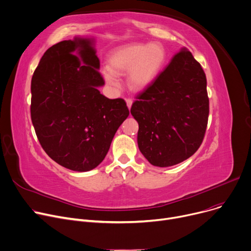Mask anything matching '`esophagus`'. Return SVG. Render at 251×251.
Instances as JSON below:
<instances>
[{"instance_id": "obj_1", "label": "esophagus", "mask_w": 251, "mask_h": 251, "mask_svg": "<svg viewBox=\"0 0 251 251\" xmlns=\"http://www.w3.org/2000/svg\"><path fill=\"white\" fill-rule=\"evenodd\" d=\"M126 103H127V107L130 109V108H131V106H132V103H133L132 99H130V98L126 99Z\"/></svg>"}]
</instances>
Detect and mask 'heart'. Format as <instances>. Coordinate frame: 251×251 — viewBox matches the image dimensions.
I'll return each instance as SVG.
<instances>
[{
	"label": "heart",
	"instance_id": "1",
	"mask_svg": "<svg viewBox=\"0 0 251 251\" xmlns=\"http://www.w3.org/2000/svg\"><path fill=\"white\" fill-rule=\"evenodd\" d=\"M166 59V51L162 44L130 43L117 48L109 57V71L105 76L111 85H117L116 75L128 74L130 88L143 90L155 80Z\"/></svg>",
	"mask_w": 251,
	"mask_h": 251
}]
</instances>
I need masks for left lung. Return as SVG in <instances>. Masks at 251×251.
<instances>
[{
  "label": "left lung",
  "instance_id": "obj_1",
  "mask_svg": "<svg viewBox=\"0 0 251 251\" xmlns=\"http://www.w3.org/2000/svg\"><path fill=\"white\" fill-rule=\"evenodd\" d=\"M135 98L130 112L139 125L138 147L152 165L177 164L201 146L209 117L207 78L189 50L174 55Z\"/></svg>",
  "mask_w": 251,
  "mask_h": 251
}]
</instances>
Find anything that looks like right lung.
Here are the masks:
<instances>
[{
	"mask_svg": "<svg viewBox=\"0 0 251 251\" xmlns=\"http://www.w3.org/2000/svg\"><path fill=\"white\" fill-rule=\"evenodd\" d=\"M79 48V56L73 54ZM90 39L48 48L31 79V120L47 155L64 168L88 172L103 161L129 115L123 99H108Z\"/></svg>",
	"mask_w": 251,
	"mask_h": 251,
	"instance_id": "1",
	"label": "right lung"
}]
</instances>
